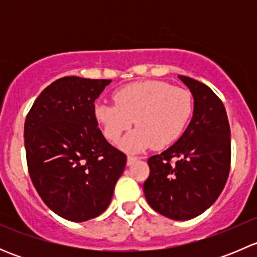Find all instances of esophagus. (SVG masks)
<instances>
[{
    "label": "esophagus",
    "instance_id": "obj_1",
    "mask_svg": "<svg viewBox=\"0 0 257 257\" xmlns=\"http://www.w3.org/2000/svg\"><path fill=\"white\" fill-rule=\"evenodd\" d=\"M137 160H138V157H134V155H128V158H126V164L132 165L133 163H136Z\"/></svg>",
    "mask_w": 257,
    "mask_h": 257
}]
</instances>
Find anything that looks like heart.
<instances>
[{
    "label": "heart",
    "instance_id": "heart-1",
    "mask_svg": "<svg viewBox=\"0 0 257 257\" xmlns=\"http://www.w3.org/2000/svg\"><path fill=\"white\" fill-rule=\"evenodd\" d=\"M114 104L100 103L94 114L105 138L116 143L132 125L137 126L121 147L139 152L154 144L164 148L181 137L194 112V99L188 89L162 80H143L119 88Z\"/></svg>",
    "mask_w": 257,
    "mask_h": 257
}]
</instances>
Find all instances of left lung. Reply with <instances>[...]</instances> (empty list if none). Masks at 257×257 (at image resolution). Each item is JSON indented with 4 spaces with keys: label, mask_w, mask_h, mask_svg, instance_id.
<instances>
[{
    "label": "left lung",
    "mask_w": 257,
    "mask_h": 257,
    "mask_svg": "<svg viewBox=\"0 0 257 257\" xmlns=\"http://www.w3.org/2000/svg\"><path fill=\"white\" fill-rule=\"evenodd\" d=\"M179 78L194 97L193 119L177 143L148 159L150 174L143 189L155 211L180 221L203 214L219 198L229 177L231 141L220 98L204 83Z\"/></svg>",
    "instance_id": "8db88e82"
}]
</instances>
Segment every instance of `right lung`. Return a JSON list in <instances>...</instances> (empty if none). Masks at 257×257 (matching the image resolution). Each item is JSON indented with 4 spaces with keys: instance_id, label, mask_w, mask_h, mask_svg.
I'll list each match as a JSON object with an SVG mask.
<instances>
[{
    "instance_id": "add662e5",
    "label": "right lung",
    "mask_w": 257,
    "mask_h": 257,
    "mask_svg": "<svg viewBox=\"0 0 257 257\" xmlns=\"http://www.w3.org/2000/svg\"><path fill=\"white\" fill-rule=\"evenodd\" d=\"M110 79L63 77L49 84L25 121L31 180L43 203L63 219L87 221L112 200L126 155L98 128L94 102Z\"/></svg>"
}]
</instances>
